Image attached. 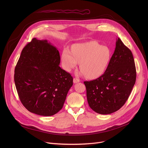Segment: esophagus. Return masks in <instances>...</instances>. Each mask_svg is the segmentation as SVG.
Segmentation results:
<instances>
[{"instance_id": "esophagus-1", "label": "esophagus", "mask_w": 148, "mask_h": 148, "mask_svg": "<svg viewBox=\"0 0 148 148\" xmlns=\"http://www.w3.org/2000/svg\"><path fill=\"white\" fill-rule=\"evenodd\" d=\"M73 82H74V84L77 83V82H79V79H78V78H74L73 79Z\"/></svg>"}]
</instances>
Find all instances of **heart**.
<instances>
[{
  "mask_svg": "<svg viewBox=\"0 0 148 148\" xmlns=\"http://www.w3.org/2000/svg\"><path fill=\"white\" fill-rule=\"evenodd\" d=\"M111 57L112 51L108 46L91 41L74 45L71 51L65 48L61 54V62L67 71L75 69L79 63L81 74L88 79H95L106 71Z\"/></svg>",
  "mask_w": 148,
  "mask_h": 148,
  "instance_id": "b5f03b06",
  "label": "heart"
}]
</instances>
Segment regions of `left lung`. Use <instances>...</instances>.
Returning <instances> with one entry per match:
<instances>
[{
  "label": "left lung",
  "mask_w": 148,
  "mask_h": 148,
  "mask_svg": "<svg viewBox=\"0 0 148 148\" xmlns=\"http://www.w3.org/2000/svg\"><path fill=\"white\" fill-rule=\"evenodd\" d=\"M136 77L132 53L118 38L106 71L96 79L84 82L90 107L102 115L118 111L128 99Z\"/></svg>",
  "instance_id": "8db88e82"
}]
</instances>
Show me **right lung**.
<instances>
[{"label": "right lung", "instance_id": "1", "mask_svg": "<svg viewBox=\"0 0 148 148\" xmlns=\"http://www.w3.org/2000/svg\"><path fill=\"white\" fill-rule=\"evenodd\" d=\"M60 63L58 50L47 40L33 38L22 50L14 79L20 101L29 111L49 116L62 109L73 78Z\"/></svg>", "mask_w": 148, "mask_h": 148}]
</instances>
